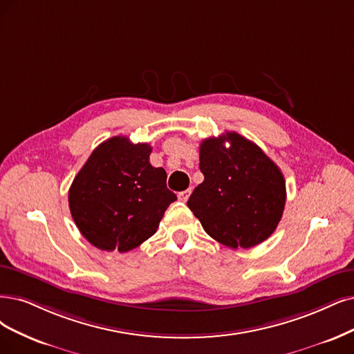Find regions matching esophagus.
Returning <instances> with one entry per match:
<instances>
[{
  "mask_svg": "<svg viewBox=\"0 0 354 354\" xmlns=\"http://www.w3.org/2000/svg\"><path fill=\"white\" fill-rule=\"evenodd\" d=\"M189 195H191V189H187V191H182V192H179L178 194V198H179V201H188V198H189Z\"/></svg>",
  "mask_w": 354,
  "mask_h": 354,
  "instance_id": "obj_1",
  "label": "esophagus"
}]
</instances>
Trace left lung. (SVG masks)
Segmentation results:
<instances>
[{
    "mask_svg": "<svg viewBox=\"0 0 354 354\" xmlns=\"http://www.w3.org/2000/svg\"><path fill=\"white\" fill-rule=\"evenodd\" d=\"M200 169L204 180L187 204L207 234L233 250L252 248L271 236L283 216L286 182L255 142L230 131L205 138Z\"/></svg>",
    "mask_w": 354,
    "mask_h": 354,
    "instance_id": "left-lung-1",
    "label": "left lung"
}]
</instances>
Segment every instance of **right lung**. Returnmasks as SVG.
Listing matches in <instances>:
<instances>
[{"mask_svg":"<svg viewBox=\"0 0 354 354\" xmlns=\"http://www.w3.org/2000/svg\"><path fill=\"white\" fill-rule=\"evenodd\" d=\"M149 142L116 136L90 154L68 191L70 212L83 236L102 251L128 252L156 233L176 195L163 167L150 165Z\"/></svg>","mask_w":354,"mask_h":354,"instance_id":"right-lung-1","label":"right lung"}]
</instances>
